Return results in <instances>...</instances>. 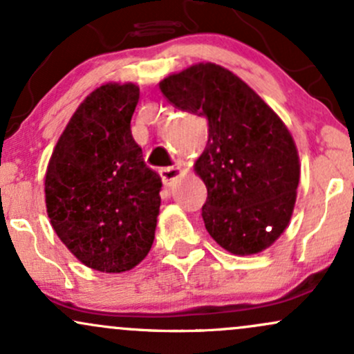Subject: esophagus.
Listing matches in <instances>:
<instances>
[{
  "instance_id": "esophagus-1",
  "label": "esophagus",
  "mask_w": 354,
  "mask_h": 354,
  "mask_svg": "<svg viewBox=\"0 0 354 354\" xmlns=\"http://www.w3.org/2000/svg\"><path fill=\"white\" fill-rule=\"evenodd\" d=\"M160 174H161V180L165 183V186H171L174 180H178V178L181 176L183 169L180 166H169V168H161Z\"/></svg>"
}]
</instances>
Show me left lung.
<instances>
[{"label":"left lung","mask_w":354,"mask_h":354,"mask_svg":"<svg viewBox=\"0 0 354 354\" xmlns=\"http://www.w3.org/2000/svg\"><path fill=\"white\" fill-rule=\"evenodd\" d=\"M178 109L206 116L208 143L194 171L208 189L201 216L230 253H261L293 214L299 156L281 118L234 73L198 63L160 81Z\"/></svg>","instance_id":"left-lung-1"}]
</instances>
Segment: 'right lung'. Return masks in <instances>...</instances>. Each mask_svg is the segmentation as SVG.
I'll return each mask as SVG.
<instances>
[{"instance_id":"right-lung-1","label":"right lung","mask_w":354,"mask_h":354,"mask_svg":"<svg viewBox=\"0 0 354 354\" xmlns=\"http://www.w3.org/2000/svg\"><path fill=\"white\" fill-rule=\"evenodd\" d=\"M135 83L89 93L68 121L44 178L53 230L84 266L133 270L149 253L160 214L161 178L131 135Z\"/></svg>"}]
</instances>
